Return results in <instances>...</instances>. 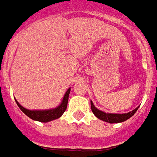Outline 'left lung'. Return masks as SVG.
I'll list each match as a JSON object with an SVG mask.
<instances>
[{
  "label": "left lung",
  "instance_id": "obj_1",
  "mask_svg": "<svg viewBox=\"0 0 157 157\" xmlns=\"http://www.w3.org/2000/svg\"><path fill=\"white\" fill-rule=\"evenodd\" d=\"M90 105H91L92 112L96 117L99 118V120H101L103 121L109 122L110 124H113V123H121V122L127 121L128 119H130L131 116H133L135 115V113L137 111V109L139 108V106H138L137 108L135 109L132 111L124 113V114H110V113H105V112L98 109L94 105L92 101H90Z\"/></svg>",
  "mask_w": 157,
  "mask_h": 157
}]
</instances>
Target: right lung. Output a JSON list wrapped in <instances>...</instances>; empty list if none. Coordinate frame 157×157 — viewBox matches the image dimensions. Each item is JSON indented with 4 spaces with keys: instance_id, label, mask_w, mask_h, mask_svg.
Instances as JSON below:
<instances>
[{
    "instance_id": "right-lung-1",
    "label": "right lung",
    "mask_w": 157,
    "mask_h": 157,
    "mask_svg": "<svg viewBox=\"0 0 157 157\" xmlns=\"http://www.w3.org/2000/svg\"><path fill=\"white\" fill-rule=\"evenodd\" d=\"M71 89L69 88L67 90V92L65 93L63 99L62 100L60 105H58V107L54 109H44V110H30L22 107L21 105L17 102V100L15 99L17 105L18 107L21 109V110L23 112L24 114L27 115L28 117L31 118L33 121H39V122H49L53 120L58 119L63 115L64 111L67 109V100H68V96H69V93H70Z\"/></svg>"
}]
</instances>
